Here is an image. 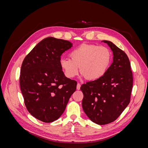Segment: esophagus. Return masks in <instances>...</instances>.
<instances>
[{"instance_id": "esophagus-1", "label": "esophagus", "mask_w": 148, "mask_h": 148, "mask_svg": "<svg viewBox=\"0 0 148 148\" xmlns=\"http://www.w3.org/2000/svg\"><path fill=\"white\" fill-rule=\"evenodd\" d=\"M80 87H81V84H80V83H78L77 85V90H79V89H80Z\"/></svg>"}]
</instances>
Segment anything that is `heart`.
Here are the masks:
<instances>
[{"mask_svg": "<svg viewBox=\"0 0 148 148\" xmlns=\"http://www.w3.org/2000/svg\"><path fill=\"white\" fill-rule=\"evenodd\" d=\"M70 58H62L60 64L69 78L77 76L79 70L89 80L101 78L111 64L112 53L108 48L94 44H83L73 49Z\"/></svg>", "mask_w": 148, "mask_h": 148, "instance_id": "b5f03b06", "label": "heart"}]
</instances>
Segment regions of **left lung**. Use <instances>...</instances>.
<instances>
[{
  "label": "left lung",
  "instance_id": "8db88e82",
  "mask_svg": "<svg viewBox=\"0 0 148 148\" xmlns=\"http://www.w3.org/2000/svg\"><path fill=\"white\" fill-rule=\"evenodd\" d=\"M113 62L99 79L82 85V107L92 122L106 125L114 122L129 104L133 86V75L129 59L123 51L109 41Z\"/></svg>",
  "mask_w": 148,
  "mask_h": 148
}]
</instances>
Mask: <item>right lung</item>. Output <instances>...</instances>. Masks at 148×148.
<instances>
[{
	"mask_svg": "<svg viewBox=\"0 0 148 148\" xmlns=\"http://www.w3.org/2000/svg\"><path fill=\"white\" fill-rule=\"evenodd\" d=\"M73 46L64 39H42L22 63L20 84L26 109L45 123L59 119L66 108L77 82L66 78L60 64V56Z\"/></svg>",
	"mask_w": 148,
	"mask_h": 148,
	"instance_id": "add662e5",
	"label": "right lung"
}]
</instances>
